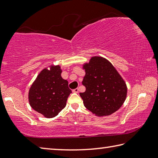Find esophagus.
Here are the masks:
<instances>
[{
  "mask_svg": "<svg viewBox=\"0 0 158 158\" xmlns=\"http://www.w3.org/2000/svg\"><path fill=\"white\" fill-rule=\"evenodd\" d=\"M73 93H79V89H78V88H77V89H75L73 90Z\"/></svg>",
  "mask_w": 158,
  "mask_h": 158,
  "instance_id": "34e87169",
  "label": "esophagus"
}]
</instances>
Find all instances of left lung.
Wrapping results in <instances>:
<instances>
[{"label": "left lung", "mask_w": 158, "mask_h": 158, "mask_svg": "<svg viewBox=\"0 0 158 158\" xmlns=\"http://www.w3.org/2000/svg\"><path fill=\"white\" fill-rule=\"evenodd\" d=\"M85 74L80 93L85 107L96 116L111 115L123 105L127 96V85L113 65L105 58L94 56L83 65Z\"/></svg>", "instance_id": "obj_1"}]
</instances>
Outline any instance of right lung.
<instances>
[{
    "label": "right lung",
    "mask_w": 158,
    "mask_h": 158,
    "mask_svg": "<svg viewBox=\"0 0 158 158\" xmlns=\"http://www.w3.org/2000/svg\"><path fill=\"white\" fill-rule=\"evenodd\" d=\"M61 73L59 65L42 69L29 90L31 106L46 118L56 116L65 106L72 93L68 81L62 78Z\"/></svg>",
    "instance_id": "1"
}]
</instances>
